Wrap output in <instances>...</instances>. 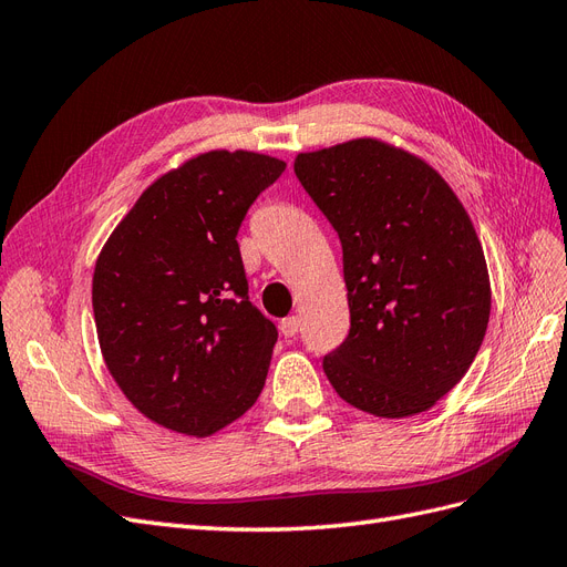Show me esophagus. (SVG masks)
<instances>
[{
  "mask_svg": "<svg viewBox=\"0 0 567 567\" xmlns=\"http://www.w3.org/2000/svg\"><path fill=\"white\" fill-rule=\"evenodd\" d=\"M279 329H281V333H284L286 338H296V333H298V329H300V319H298V317H286V319H281Z\"/></svg>",
  "mask_w": 567,
  "mask_h": 567,
  "instance_id": "obj_1",
  "label": "esophagus"
}]
</instances>
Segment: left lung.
I'll use <instances>...</instances> for the list:
<instances>
[{
	"mask_svg": "<svg viewBox=\"0 0 567 567\" xmlns=\"http://www.w3.org/2000/svg\"><path fill=\"white\" fill-rule=\"evenodd\" d=\"M293 167L342 246L350 333L323 357L326 379L373 416L427 411L466 375L489 321L466 208L425 161L379 140L298 153Z\"/></svg>",
	"mask_w": 567,
	"mask_h": 567,
	"instance_id": "1",
	"label": "left lung"
}]
</instances>
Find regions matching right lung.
Listing matches in <instances>:
<instances>
[{
  "label": "right lung",
  "mask_w": 567,
  "mask_h": 567,
  "mask_svg": "<svg viewBox=\"0 0 567 567\" xmlns=\"http://www.w3.org/2000/svg\"><path fill=\"white\" fill-rule=\"evenodd\" d=\"M286 163L208 151L153 182L101 248L96 336L146 419L208 437L260 398L277 326L248 300L236 234Z\"/></svg>",
  "instance_id": "1"
}]
</instances>
